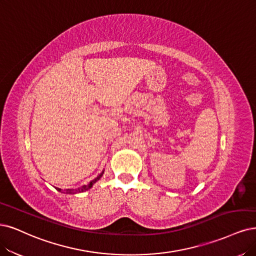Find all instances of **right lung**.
<instances>
[{
  "label": "right lung",
  "mask_w": 256,
  "mask_h": 256,
  "mask_svg": "<svg viewBox=\"0 0 256 256\" xmlns=\"http://www.w3.org/2000/svg\"><path fill=\"white\" fill-rule=\"evenodd\" d=\"M103 173H104V170L103 171L96 177L94 179H92V182H90L88 184H84V186H80V188H66V190H62V188H56V191H59V192H61V193H64V194H77V193H82V192H85V191H88V190H90V188L96 184L99 179L102 177V175H103Z\"/></svg>",
  "instance_id": "obj_1"
}]
</instances>
